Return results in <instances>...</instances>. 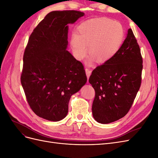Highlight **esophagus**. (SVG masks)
I'll return each instance as SVG.
<instances>
[{
  "label": "esophagus",
  "mask_w": 158,
  "mask_h": 158,
  "mask_svg": "<svg viewBox=\"0 0 158 158\" xmlns=\"http://www.w3.org/2000/svg\"><path fill=\"white\" fill-rule=\"evenodd\" d=\"M85 74H86V76H87V78H88V79H89V76L91 75V73H92V71H91L88 68H85Z\"/></svg>",
  "instance_id": "34e87169"
}]
</instances>
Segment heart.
Instances as JSON below:
<instances>
[{
	"mask_svg": "<svg viewBox=\"0 0 158 158\" xmlns=\"http://www.w3.org/2000/svg\"><path fill=\"white\" fill-rule=\"evenodd\" d=\"M77 33H73L70 45L73 54L78 60H83L88 52V63L95 59L103 63L111 60L120 49L125 37L119 22L107 18H94L85 20L78 26Z\"/></svg>",
	"mask_w": 158,
	"mask_h": 158,
	"instance_id": "1",
	"label": "heart"
}]
</instances>
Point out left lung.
<instances>
[{
    "mask_svg": "<svg viewBox=\"0 0 158 158\" xmlns=\"http://www.w3.org/2000/svg\"><path fill=\"white\" fill-rule=\"evenodd\" d=\"M142 57L132 30L113 58L97 66L89 82L95 89L92 113L95 120L107 124L129 111L142 82Z\"/></svg>",
    "mask_w": 158,
    "mask_h": 158,
    "instance_id": "obj_1",
    "label": "left lung"
}]
</instances>
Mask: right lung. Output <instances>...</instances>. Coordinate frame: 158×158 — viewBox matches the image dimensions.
Returning a JSON list of instances; mask_svg holds the SVG:
<instances>
[{
	"label": "right lung",
	"mask_w": 158,
	"mask_h": 158,
	"mask_svg": "<svg viewBox=\"0 0 158 158\" xmlns=\"http://www.w3.org/2000/svg\"><path fill=\"white\" fill-rule=\"evenodd\" d=\"M84 15L76 10L51 12L38 23L28 40L21 84L32 111L46 120L64 118L71 95L86 83L82 63L66 50L68 24Z\"/></svg>",
	"instance_id": "obj_1"
}]
</instances>
